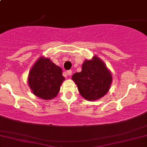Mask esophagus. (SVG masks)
Segmentation results:
<instances>
[{
	"label": "esophagus",
	"mask_w": 147,
	"mask_h": 147,
	"mask_svg": "<svg viewBox=\"0 0 147 147\" xmlns=\"http://www.w3.org/2000/svg\"><path fill=\"white\" fill-rule=\"evenodd\" d=\"M65 74H66V75H71V74H72V70H68V71L65 72Z\"/></svg>",
	"instance_id": "34e87169"
}]
</instances>
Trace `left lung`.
<instances>
[{
	"label": "left lung",
	"mask_w": 147,
	"mask_h": 147,
	"mask_svg": "<svg viewBox=\"0 0 147 147\" xmlns=\"http://www.w3.org/2000/svg\"><path fill=\"white\" fill-rule=\"evenodd\" d=\"M72 79L77 84L78 90L84 99L95 101L104 97L112 83V75L105 63L99 57L85 60L80 72H76Z\"/></svg>",
	"instance_id": "1"
}]
</instances>
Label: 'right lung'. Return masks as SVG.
I'll list each match as a JSON object with an SVG mask.
<instances>
[{"mask_svg": "<svg viewBox=\"0 0 147 147\" xmlns=\"http://www.w3.org/2000/svg\"><path fill=\"white\" fill-rule=\"evenodd\" d=\"M65 77L62 70L50 58L41 57L36 61L28 75V84L34 95L43 99H52L58 95Z\"/></svg>", "mask_w": 147, "mask_h": 147, "instance_id": "1", "label": "right lung"}]
</instances>
